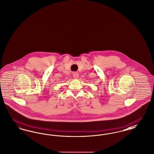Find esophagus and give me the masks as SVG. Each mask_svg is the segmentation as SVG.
<instances>
[{
    "mask_svg": "<svg viewBox=\"0 0 154 154\" xmlns=\"http://www.w3.org/2000/svg\"><path fill=\"white\" fill-rule=\"evenodd\" d=\"M73 76L75 79H77L79 77V73L77 72H74L73 73Z\"/></svg>",
    "mask_w": 154,
    "mask_h": 154,
    "instance_id": "esophagus-1",
    "label": "esophagus"
}]
</instances>
